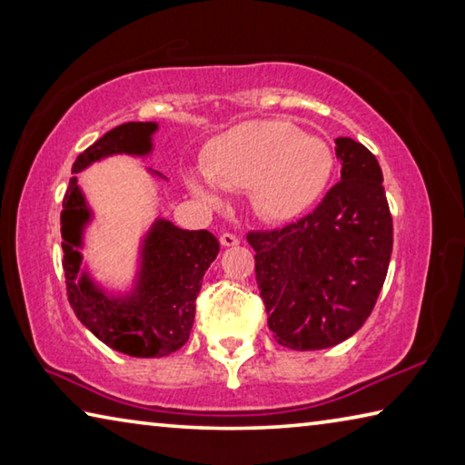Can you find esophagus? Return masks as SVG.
Here are the masks:
<instances>
[{
    "label": "esophagus",
    "mask_w": 465,
    "mask_h": 465,
    "mask_svg": "<svg viewBox=\"0 0 465 465\" xmlns=\"http://www.w3.org/2000/svg\"><path fill=\"white\" fill-rule=\"evenodd\" d=\"M219 240H222V243H223L225 248H230V246H238V243H240V238H238V235H233V233H230V232L222 233V238H219Z\"/></svg>",
    "instance_id": "34e87169"
}]
</instances>
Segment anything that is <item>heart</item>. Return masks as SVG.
I'll return each instance as SVG.
<instances>
[{
	"mask_svg": "<svg viewBox=\"0 0 465 465\" xmlns=\"http://www.w3.org/2000/svg\"><path fill=\"white\" fill-rule=\"evenodd\" d=\"M204 174H188L194 196L222 204L223 188L248 191L252 207L269 222L305 213L324 194L334 155L324 139L303 135L287 121H246L213 137L203 152Z\"/></svg>",
	"mask_w": 465,
	"mask_h": 465,
	"instance_id": "heart-1",
	"label": "heart"
}]
</instances>
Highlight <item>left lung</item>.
<instances>
[{
  "instance_id": "1",
  "label": "left lung",
  "mask_w": 465,
  "mask_h": 465,
  "mask_svg": "<svg viewBox=\"0 0 465 465\" xmlns=\"http://www.w3.org/2000/svg\"><path fill=\"white\" fill-rule=\"evenodd\" d=\"M341 183L310 215L282 230L248 233L256 282L277 342L320 351L365 324L388 274L393 227L375 155L336 139Z\"/></svg>"
}]
</instances>
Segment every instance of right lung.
I'll list each match as a JSON object with an SVG mask.
<instances>
[{
    "label": "right lung",
    "mask_w": 465,
    "mask_h": 465,
    "mask_svg": "<svg viewBox=\"0 0 465 465\" xmlns=\"http://www.w3.org/2000/svg\"><path fill=\"white\" fill-rule=\"evenodd\" d=\"M157 127V123L119 124L77 155L61 211L63 271L77 320L110 349L141 359L166 357L186 344L196 295L204 271L219 254V242L207 230H180L157 217L141 238L131 289L124 293L108 291L94 281L84 264V233L94 213L77 184V174L110 155H149ZM147 172L163 178L152 168Z\"/></svg>",
    "instance_id": "add662e5"
}]
</instances>
